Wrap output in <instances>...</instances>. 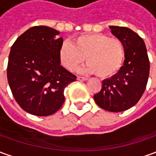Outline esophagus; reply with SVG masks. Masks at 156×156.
<instances>
[{"mask_svg": "<svg viewBox=\"0 0 156 156\" xmlns=\"http://www.w3.org/2000/svg\"><path fill=\"white\" fill-rule=\"evenodd\" d=\"M77 80H80V81H85V80H87V78L86 77H83V76H77Z\"/></svg>", "mask_w": 156, "mask_h": 156, "instance_id": "esophagus-1", "label": "esophagus"}]
</instances>
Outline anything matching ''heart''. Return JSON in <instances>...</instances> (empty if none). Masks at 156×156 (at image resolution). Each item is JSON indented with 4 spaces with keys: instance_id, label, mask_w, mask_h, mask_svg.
Segmentation results:
<instances>
[{
    "instance_id": "1",
    "label": "heart",
    "mask_w": 156,
    "mask_h": 156,
    "mask_svg": "<svg viewBox=\"0 0 156 156\" xmlns=\"http://www.w3.org/2000/svg\"><path fill=\"white\" fill-rule=\"evenodd\" d=\"M60 61L64 68L74 71L85 61L87 64L80 71L96 74L100 78L111 77L121 69L125 48L121 40L105 34L82 35L71 44L64 41L59 49Z\"/></svg>"
}]
</instances>
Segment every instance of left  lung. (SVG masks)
I'll use <instances>...</instances> for the list:
<instances>
[{
  "instance_id": "obj_1",
  "label": "left lung",
  "mask_w": 156,
  "mask_h": 156,
  "mask_svg": "<svg viewBox=\"0 0 156 156\" xmlns=\"http://www.w3.org/2000/svg\"><path fill=\"white\" fill-rule=\"evenodd\" d=\"M111 33L122 41L125 60L119 71L102 82L93 98L100 108L121 112L132 108L141 98L150 75V60L144 41L126 27L109 26Z\"/></svg>"
}]
</instances>
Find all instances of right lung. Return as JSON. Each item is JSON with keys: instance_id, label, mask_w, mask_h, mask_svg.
Segmentation results:
<instances>
[{"instance_id": "obj_1", "label": "right lung", "mask_w": 156, "mask_h": 156, "mask_svg": "<svg viewBox=\"0 0 156 156\" xmlns=\"http://www.w3.org/2000/svg\"><path fill=\"white\" fill-rule=\"evenodd\" d=\"M47 26L27 30L11 47L7 80L15 100L37 116L57 112L64 102V88L76 76L60 64L63 38Z\"/></svg>"}]
</instances>
